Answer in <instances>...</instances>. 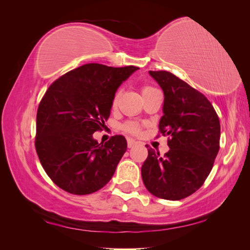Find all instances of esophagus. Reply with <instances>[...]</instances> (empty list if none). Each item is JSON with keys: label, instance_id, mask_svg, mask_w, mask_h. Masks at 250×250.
<instances>
[{"label": "esophagus", "instance_id": "obj_1", "mask_svg": "<svg viewBox=\"0 0 250 250\" xmlns=\"http://www.w3.org/2000/svg\"><path fill=\"white\" fill-rule=\"evenodd\" d=\"M135 145H138V142L133 139H127V146L128 148H132Z\"/></svg>", "mask_w": 250, "mask_h": 250}]
</instances>
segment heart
Segmentation results:
<instances>
[{
	"label": "heart",
	"instance_id": "heart-1",
	"mask_svg": "<svg viewBox=\"0 0 250 250\" xmlns=\"http://www.w3.org/2000/svg\"><path fill=\"white\" fill-rule=\"evenodd\" d=\"M156 88L150 86V85H144L142 87V94H147L149 92H152V90H154ZM119 97H120V90H118V92L115 93V95H113L112 97V101H111V106L112 107H116L117 106V103H118V100H119ZM123 130L128 132V133H131V134H139L141 132V125L135 123V122H126L125 124H123L122 126Z\"/></svg>",
	"mask_w": 250,
	"mask_h": 250
}]
</instances>
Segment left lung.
<instances>
[{
  "label": "left lung",
  "instance_id": "1",
  "mask_svg": "<svg viewBox=\"0 0 250 250\" xmlns=\"http://www.w3.org/2000/svg\"><path fill=\"white\" fill-rule=\"evenodd\" d=\"M149 74L165 95L158 128L169 135L170 150L161 156L149 148L142 178L156 197L180 200L197 191L211 171L220 148V122L208 98L187 82L167 71Z\"/></svg>",
  "mask_w": 250,
  "mask_h": 250
}]
</instances>
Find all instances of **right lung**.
<instances>
[{
	"label": "right lung",
	"instance_id": "right-lung-1",
	"mask_svg": "<svg viewBox=\"0 0 250 250\" xmlns=\"http://www.w3.org/2000/svg\"><path fill=\"white\" fill-rule=\"evenodd\" d=\"M138 66L87 63L65 73L44 93L36 115L35 149L53 183L74 195L100 190L127 149L123 135L98 143L118 87Z\"/></svg>",
	"mask_w": 250,
	"mask_h": 250
}]
</instances>
